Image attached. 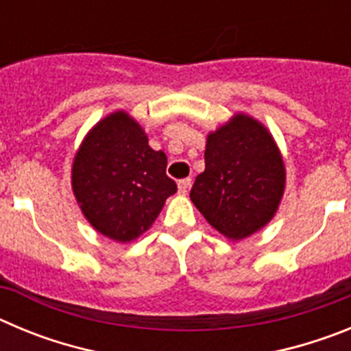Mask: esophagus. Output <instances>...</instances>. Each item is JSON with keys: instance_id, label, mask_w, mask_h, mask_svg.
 Masks as SVG:
<instances>
[{"instance_id": "1", "label": "esophagus", "mask_w": 351, "mask_h": 351, "mask_svg": "<svg viewBox=\"0 0 351 351\" xmlns=\"http://www.w3.org/2000/svg\"><path fill=\"white\" fill-rule=\"evenodd\" d=\"M190 188H191V179L190 178L181 179V181L178 182V190H179V193H181V195L188 193V191H190Z\"/></svg>"}]
</instances>
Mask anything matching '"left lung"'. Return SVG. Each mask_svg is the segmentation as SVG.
Listing matches in <instances>:
<instances>
[{"label":"left lung","instance_id":"left-lung-1","mask_svg":"<svg viewBox=\"0 0 351 351\" xmlns=\"http://www.w3.org/2000/svg\"><path fill=\"white\" fill-rule=\"evenodd\" d=\"M206 170L190 198L213 228L232 241L258 232L274 218L285 191V163L269 130L235 114L207 135Z\"/></svg>","mask_w":351,"mask_h":351}]
</instances>
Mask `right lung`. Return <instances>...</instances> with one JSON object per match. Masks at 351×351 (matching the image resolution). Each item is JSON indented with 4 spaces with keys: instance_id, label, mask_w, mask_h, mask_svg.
I'll use <instances>...</instances> for the list:
<instances>
[{
    "instance_id": "1",
    "label": "right lung",
    "mask_w": 351,
    "mask_h": 351,
    "mask_svg": "<svg viewBox=\"0 0 351 351\" xmlns=\"http://www.w3.org/2000/svg\"><path fill=\"white\" fill-rule=\"evenodd\" d=\"M71 190L95 230L130 243L149 230L178 191L163 151L149 147L142 126L125 110L93 126L71 165Z\"/></svg>"
}]
</instances>
